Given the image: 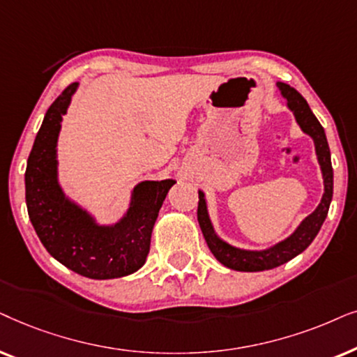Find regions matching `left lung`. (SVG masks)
<instances>
[{
    "mask_svg": "<svg viewBox=\"0 0 357 357\" xmlns=\"http://www.w3.org/2000/svg\"><path fill=\"white\" fill-rule=\"evenodd\" d=\"M278 88L281 89L282 96L287 99V106L296 114L298 126L315 142L318 163L321 166L323 181H325V194H323L320 206L315 208V212H312L287 240H284L281 243L273 246V248L264 251H246L227 245L225 241H222L213 234V228L207 215L206 199H204L202 192H199L197 220L199 225H201L204 238L207 241L208 250L212 251V255L223 266L235 271H245V273L278 268V266L287 263V261L296 258L297 255H301L312 243L318 231H320L323 222L326 218L328 208H330L331 197H333V168H331L330 146H328L326 135L321 123L313 116L307 101L302 98V94L297 89H294L286 83H278Z\"/></svg>",
    "mask_w": 357,
    "mask_h": 357,
    "instance_id": "1",
    "label": "left lung"
}]
</instances>
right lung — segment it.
I'll return each mask as SVG.
<instances>
[{
    "instance_id": "add662e5",
    "label": "right lung",
    "mask_w": 357,
    "mask_h": 357,
    "mask_svg": "<svg viewBox=\"0 0 357 357\" xmlns=\"http://www.w3.org/2000/svg\"><path fill=\"white\" fill-rule=\"evenodd\" d=\"M76 86L68 84L52 102L37 132L26 168L27 212L42 245L59 263L89 279L122 278L144 266L151 230L174 181L140 183L127 215L114 227L96 225L65 199L56 183V139Z\"/></svg>"
}]
</instances>
